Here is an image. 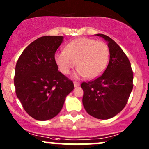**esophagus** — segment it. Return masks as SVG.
<instances>
[{"mask_svg": "<svg viewBox=\"0 0 149 149\" xmlns=\"http://www.w3.org/2000/svg\"><path fill=\"white\" fill-rule=\"evenodd\" d=\"M74 87L75 88H76V87H79L80 85V83L79 82H78V81H74Z\"/></svg>", "mask_w": 149, "mask_h": 149, "instance_id": "34e87169", "label": "esophagus"}]
</instances>
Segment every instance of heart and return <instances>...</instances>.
Instances as JSON below:
<instances>
[{"mask_svg": "<svg viewBox=\"0 0 149 149\" xmlns=\"http://www.w3.org/2000/svg\"><path fill=\"white\" fill-rule=\"evenodd\" d=\"M109 58L108 45L92 38H79L70 42L65 50L56 53L55 59L60 71L68 74L77 67L75 76L93 79L100 76L107 66Z\"/></svg>", "mask_w": 149, "mask_h": 149, "instance_id": "b5f03b06", "label": "heart"}]
</instances>
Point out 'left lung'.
<instances>
[{
    "label": "left lung",
    "mask_w": 149,
    "mask_h": 149,
    "mask_svg": "<svg viewBox=\"0 0 149 149\" xmlns=\"http://www.w3.org/2000/svg\"><path fill=\"white\" fill-rule=\"evenodd\" d=\"M107 41L110 60L104 73L93 81L82 82V103L91 116L107 120L119 113L133 89V71L128 57L108 36L96 34Z\"/></svg>",
    "instance_id": "left-lung-1"
}]
</instances>
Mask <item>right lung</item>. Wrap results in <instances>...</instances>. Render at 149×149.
Masks as SVG:
<instances>
[{
  "label": "right lung",
  "mask_w": 149,
  "mask_h": 149,
  "mask_svg": "<svg viewBox=\"0 0 149 149\" xmlns=\"http://www.w3.org/2000/svg\"><path fill=\"white\" fill-rule=\"evenodd\" d=\"M63 38H38L25 48L16 63V96L26 113L40 121L58 115L66 96L74 88L73 81L58 71L55 60Z\"/></svg>",
  "instance_id": "add662e5"
}]
</instances>
